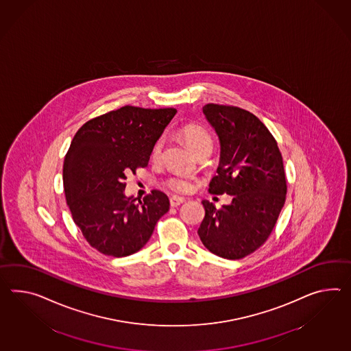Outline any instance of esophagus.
<instances>
[{
  "label": "esophagus",
  "mask_w": 351,
  "mask_h": 351,
  "mask_svg": "<svg viewBox=\"0 0 351 351\" xmlns=\"http://www.w3.org/2000/svg\"><path fill=\"white\" fill-rule=\"evenodd\" d=\"M185 202V197H170V204L171 206H179L180 204H182Z\"/></svg>",
  "instance_id": "1"
}]
</instances>
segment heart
Returning a JSON list of instances; mask_svg holds the SVG:
<instances>
[{"mask_svg":"<svg viewBox=\"0 0 351 351\" xmlns=\"http://www.w3.org/2000/svg\"><path fill=\"white\" fill-rule=\"evenodd\" d=\"M180 134L194 154L197 152V149H200L206 145H212V138L209 136V133L206 132V129L197 127V125H186L180 130ZM161 149H162V142L158 141L152 148L151 156L154 160L160 158ZM167 186L178 193H189L195 186V180L178 176V178H172L169 180Z\"/></svg>","mask_w":351,"mask_h":351,"instance_id":"heart-1","label":"heart"}]
</instances>
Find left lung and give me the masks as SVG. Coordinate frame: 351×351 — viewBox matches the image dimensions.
Listing matches in <instances>:
<instances>
[{"label":"left lung","mask_w":351,"mask_h":351,"mask_svg":"<svg viewBox=\"0 0 351 351\" xmlns=\"http://www.w3.org/2000/svg\"><path fill=\"white\" fill-rule=\"evenodd\" d=\"M203 114L221 145L209 193L233 199L221 209L203 200L206 217L197 234L214 255L239 260L265 242L285 203L282 154L264 123L247 110L206 104Z\"/></svg>","instance_id":"left-lung-1"}]
</instances>
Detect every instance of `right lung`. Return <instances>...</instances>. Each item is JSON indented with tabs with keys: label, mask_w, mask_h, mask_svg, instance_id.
Returning a JSON list of instances; mask_svg holds the SVG:
<instances>
[{
	"label": "right lung",
	"mask_w": 351,
	"mask_h": 351,
	"mask_svg": "<svg viewBox=\"0 0 351 351\" xmlns=\"http://www.w3.org/2000/svg\"><path fill=\"white\" fill-rule=\"evenodd\" d=\"M176 109L123 106L88 120L72 139L63 163V186L73 222L104 255L129 256L151 239L170 209L162 191L143 200L127 197L129 171L145 167Z\"/></svg>",
	"instance_id": "add662e5"
}]
</instances>
